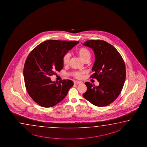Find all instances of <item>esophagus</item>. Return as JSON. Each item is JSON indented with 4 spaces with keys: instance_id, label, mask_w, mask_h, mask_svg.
Instances as JSON below:
<instances>
[{
    "instance_id": "1",
    "label": "esophagus",
    "mask_w": 147,
    "mask_h": 147,
    "mask_svg": "<svg viewBox=\"0 0 147 147\" xmlns=\"http://www.w3.org/2000/svg\"><path fill=\"white\" fill-rule=\"evenodd\" d=\"M81 83H82V82H80V81H74V84H79Z\"/></svg>"
}]
</instances>
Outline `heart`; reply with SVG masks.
<instances>
[{"label":"heart","mask_w":147,"mask_h":147,"mask_svg":"<svg viewBox=\"0 0 147 147\" xmlns=\"http://www.w3.org/2000/svg\"><path fill=\"white\" fill-rule=\"evenodd\" d=\"M78 54L80 56L84 61L86 60H90L91 56V53L90 50L87 48L84 47H81L78 49L77 50ZM70 55L69 53H66L63 55L62 57L63 63L64 65H67L69 62ZM84 71H75L72 73V76L77 79H81L84 74Z\"/></svg>","instance_id":"b5f03b06"}]
</instances>
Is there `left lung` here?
I'll use <instances>...</instances> for the list:
<instances>
[{
  "mask_svg": "<svg viewBox=\"0 0 147 147\" xmlns=\"http://www.w3.org/2000/svg\"><path fill=\"white\" fill-rule=\"evenodd\" d=\"M83 45L92 48L95 62L94 74L90 78L97 79L99 85L90 82L85 84V99L97 107H105L114 101L121 92L126 77L125 62L119 52L109 43L102 40H88Z\"/></svg>",
  "mask_w": 147,
  "mask_h": 147,
  "instance_id": "1",
  "label": "left lung"
}]
</instances>
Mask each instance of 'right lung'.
Wrapping results in <instances>:
<instances>
[{"label":"right lung","mask_w":147,"mask_h":147,"mask_svg":"<svg viewBox=\"0 0 147 147\" xmlns=\"http://www.w3.org/2000/svg\"><path fill=\"white\" fill-rule=\"evenodd\" d=\"M78 41L47 40L29 53L25 62L24 76L29 95L44 107H52L62 101L74 85L71 80L52 82L50 76L63 68L62 57Z\"/></svg>","instance_id":"1"}]
</instances>
